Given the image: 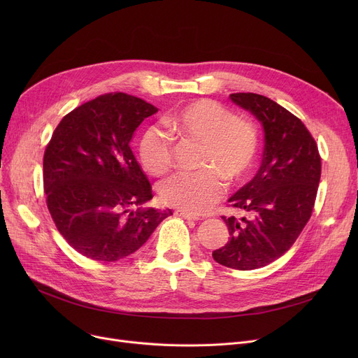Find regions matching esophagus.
Segmentation results:
<instances>
[{
  "mask_svg": "<svg viewBox=\"0 0 358 358\" xmlns=\"http://www.w3.org/2000/svg\"><path fill=\"white\" fill-rule=\"evenodd\" d=\"M176 215H177V216H181L182 219H187V220H200L196 215H193V213H190V212H185V210H177Z\"/></svg>",
  "mask_w": 358,
  "mask_h": 358,
  "instance_id": "obj_1",
  "label": "esophagus"
}]
</instances>
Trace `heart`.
Instances as JSON below:
<instances>
[{"label": "heart", "mask_w": 358, "mask_h": 358, "mask_svg": "<svg viewBox=\"0 0 358 358\" xmlns=\"http://www.w3.org/2000/svg\"><path fill=\"white\" fill-rule=\"evenodd\" d=\"M166 126L189 142L203 145L196 174H177L159 187L161 200L190 213L208 212L224 194V182L245 178L254 164L258 146L255 126L222 104L200 99L168 116ZM143 168L152 176H164L174 165L173 141L159 127H149L139 146Z\"/></svg>", "instance_id": "heart-1"}]
</instances>
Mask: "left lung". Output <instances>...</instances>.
<instances>
[{
	"mask_svg": "<svg viewBox=\"0 0 358 358\" xmlns=\"http://www.w3.org/2000/svg\"><path fill=\"white\" fill-rule=\"evenodd\" d=\"M264 129V152L255 177L229 197L250 217H224L227 245L213 251L219 264L235 270L268 266L293 245L308 223L321 180V157L309 130L294 115L254 92L231 94Z\"/></svg>",
	"mask_w": 358,
	"mask_h": 358,
	"instance_id": "left-lung-1",
	"label": "left lung"
}]
</instances>
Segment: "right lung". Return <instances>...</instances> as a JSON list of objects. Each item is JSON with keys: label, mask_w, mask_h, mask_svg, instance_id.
Listing matches in <instances>:
<instances>
[{"label": "right lung", "mask_w": 358, "mask_h": 358, "mask_svg": "<svg viewBox=\"0 0 358 358\" xmlns=\"http://www.w3.org/2000/svg\"><path fill=\"white\" fill-rule=\"evenodd\" d=\"M158 108L123 92L75 110L55 129L43 157L50 216L69 245L87 258L117 261L138 251L173 212L140 209L152 199L130 141Z\"/></svg>", "instance_id": "obj_1"}]
</instances>
